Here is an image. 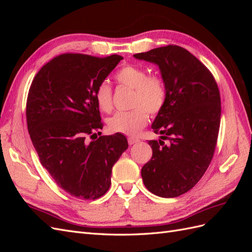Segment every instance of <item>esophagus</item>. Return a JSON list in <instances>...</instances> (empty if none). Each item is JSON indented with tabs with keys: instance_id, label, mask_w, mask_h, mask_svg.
<instances>
[{
	"instance_id": "obj_1",
	"label": "esophagus",
	"mask_w": 252,
	"mask_h": 252,
	"mask_svg": "<svg viewBox=\"0 0 252 252\" xmlns=\"http://www.w3.org/2000/svg\"><path fill=\"white\" fill-rule=\"evenodd\" d=\"M139 142V139H135V138H128V144L129 145H133L136 144Z\"/></svg>"
}]
</instances>
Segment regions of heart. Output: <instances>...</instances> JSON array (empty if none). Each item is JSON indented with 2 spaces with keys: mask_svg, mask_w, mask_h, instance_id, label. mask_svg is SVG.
Here are the masks:
<instances>
[{
  "mask_svg": "<svg viewBox=\"0 0 252 252\" xmlns=\"http://www.w3.org/2000/svg\"><path fill=\"white\" fill-rule=\"evenodd\" d=\"M117 81L126 87L134 89L131 111H118L108 120L109 129L113 132L135 135L148 123V110L157 114L166 102V88L161 78L148 75L147 71L138 66L128 65L117 72ZM95 101L102 110L109 111L112 106V91L108 82L103 81L95 89Z\"/></svg>",
  "mask_w": 252,
  "mask_h": 252,
  "instance_id": "heart-1",
  "label": "heart"
}]
</instances>
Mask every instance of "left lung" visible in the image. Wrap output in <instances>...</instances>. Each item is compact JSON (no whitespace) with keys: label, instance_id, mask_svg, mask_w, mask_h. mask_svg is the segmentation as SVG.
Segmentation results:
<instances>
[{"label":"left lung","instance_id":"8db88e82","mask_svg":"<svg viewBox=\"0 0 252 252\" xmlns=\"http://www.w3.org/2000/svg\"><path fill=\"white\" fill-rule=\"evenodd\" d=\"M133 57L158 66L167 94L151 125L161 139L148 142L152 158L141 170L144 185L158 196H179L200 181L211 162L220 122V91L206 66L180 46Z\"/></svg>","mask_w":252,"mask_h":252}]
</instances>
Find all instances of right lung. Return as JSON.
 Masks as SVG:
<instances>
[{"mask_svg": "<svg viewBox=\"0 0 252 252\" xmlns=\"http://www.w3.org/2000/svg\"><path fill=\"white\" fill-rule=\"evenodd\" d=\"M121 60L64 53L41 68L29 89L27 126L40 162L60 188L79 199L107 192L112 166L128 148L122 133L87 139L102 129L95 89Z\"/></svg>", "mask_w": 252, "mask_h": 252, "instance_id": "right-lung-1", "label": "right lung"}]
</instances>
